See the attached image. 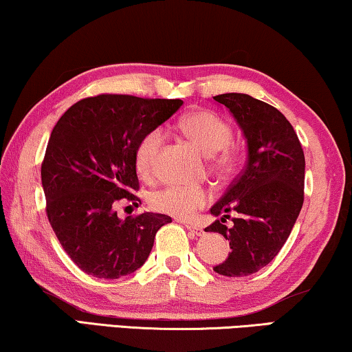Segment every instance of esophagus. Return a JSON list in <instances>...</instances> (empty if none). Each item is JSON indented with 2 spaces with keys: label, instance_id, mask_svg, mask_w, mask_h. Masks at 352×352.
<instances>
[{
  "label": "esophagus",
  "instance_id": "esophagus-1",
  "mask_svg": "<svg viewBox=\"0 0 352 352\" xmlns=\"http://www.w3.org/2000/svg\"><path fill=\"white\" fill-rule=\"evenodd\" d=\"M185 228L188 229V230H191V232L194 234V235H202V232L204 230L199 228V226H196V224H191V223H185Z\"/></svg>",
  "mask_w": 352,
  "mask_h": 352
}]
</instances>
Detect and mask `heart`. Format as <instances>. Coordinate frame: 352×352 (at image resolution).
Here are the masks:
<instances>
[{
	"label": "heart",
	"instance_id": "obj_1",
	"mask_svg": "<svg viewBox=\"0 0 352 352\" xmlns=\"http://www.w3.org/2000/svg\"><path fill=\"white\" fill-rule=\"evenodd\" d=\"M180 128L206 153L213 155L219 151L213 158L218 169H229L234 164L235 156L226 146L232 131L226 120H223L218 113L207 109L196 110L180 120ZM162 144H164V133L161 128L146 131L140 138L134 153L135 167L140 174L145 177L153 174L155 162ZM210 201H212V191L204 186L167 185L151 194L150 204L161 213L188 219L194 217L197 210L206 207Z\"/></svg>",
	"mask_w": 352,
	"mask_h": 352
}]
</instances>
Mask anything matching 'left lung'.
I'll use <instances>...</instances> for the list:
<instances>
[{
    "label": "left lung",
    "instance_id": "obj_1",
    "mask_svg": "<svg viewBox=\"0 0 352 352\" xmlns=\"http://www.w3.org/2000/svg\"><path fill=\"white\" fill-rule=\"evenodd\" d=\"M213 99L226 106L242 128L248 160L210 208L221 219L204 230L229 240V256L213 270L224 276H246L274 261L289 237L303 206L305 156L292 124L274 106L242 93ZM226 219L234 223L232 227L223 224Z\"/></svg>",
    "mask_w": 352,
    "mask_h": 352
}]
</instances>
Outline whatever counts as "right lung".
I'll list each match as a JSON object with an SVG mask.
<instances>
[{
  "label": "right lung",
  "instance_id": "right-lung-1",
  "mask_svg": "<svg viewBox=\"0 0 352 352\" xmlns=\"http://www.w3.org/2000/svg\"><path fill=\"white\" fill-rule=\"evenodd\" d=\"M182 104L102 93L80 99L56 122L41 166L45 213L85 274L104 280L133 274L148 258L158 229L172 221L148 212L120 219L115 207L139 206L135 146Z\"/></svg>",
  "mask_w": 352,
  "mask_h": 352
}]
</instances>
